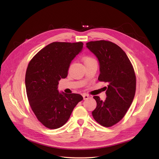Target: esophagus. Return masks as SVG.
Segmentation results:
<instances>
[{
    "mask_svg": "<svg viewBox=\"0 0 159 159\" xmlns=\"http://www.w3.org/2000/svg\"><path fill=\"white\" fill-rule=\"evenodd\" d=\"M89 97H90V96H89V95H88V94H86V93H84V94H83L84 99H88Z\"/></svg>",
    "mask_w": 159,
    "mask_h": 159,
    "instance_id": "34e87169",
    "label": "esophagus"
}]
</instances>
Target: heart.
Returning a JSON list of instances; mask_svg holds the SVG:
<instances>
[{
	"label": "heart",
	"mask_w": 159,
	"mask_h": 159,
	"mask_svg": "<svg viewBox=\"0 0 159 159\" xmlns=\"http://www.w3.org/2000/svg\"><path fill=\"white\" fill-rule=\"evenodd\" d=\"M93 60H95L93 58H92V57H85L84 60V64H85V63H87V62H89V61H93Z\"/></svg>",
	"instance_id": "obj_1"
}]
</instances>
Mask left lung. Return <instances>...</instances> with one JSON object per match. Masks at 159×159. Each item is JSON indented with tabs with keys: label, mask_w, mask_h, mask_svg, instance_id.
Instances as JSON below:
<instances>
[{
	"label": "left lung",
	"mask_w": 159,
	"mask_h": 159,
	"mask_svg": "<svg viewBox=\"0 0 159 159\" xmlns=\"http://www.w3.org/2000/svg\"><path fill=\"white\" fill-rule=\"evenodd\" d=\"M86 47L99 61V81L108 84L105 101L93 97L97 106L92 115L101 125L111 127L121 121L133 102L136 90L134 69L125 52L111 42L92 41Z\"/></svg>",
	"instance_id": "obj_1"
}]
</instances>
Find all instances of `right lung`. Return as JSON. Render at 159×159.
<instances>
[{
  "label": "right lung",
  "mask_w": 159,
  "mask_h": 159,
  "mask_svg": "<svg viewBox=\"0 0 159 159\" xmlns=\"http://www.w3.org/2000/svg\"><path fill=\"white\" fill-rule=\"evenodd\" d=\"M82 42H52L38 52L30 61L25 85L30 107L38 121L48 129H57L68 121L83 97L57 89L66 78L71 61L81 52Z\"/></svg>",
  "instance_id": "right-lung-1"
}]
</instances>
